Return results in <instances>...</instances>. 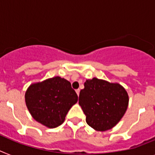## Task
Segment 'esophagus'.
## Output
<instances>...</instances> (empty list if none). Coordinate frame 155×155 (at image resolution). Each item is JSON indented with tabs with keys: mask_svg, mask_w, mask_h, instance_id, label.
Instances as JSON below:
<instances>
[{
	"mask_svg": "<svg viewBox=\"0 0 155 155\" xmlns=\"http://www.w3.org/2000/svg\"><path fill=\"white\" fill-rule=\"evenodd\" d=\"M80 89H77L76 91H75V92H76V94H77L78 96H79V94H80Z\"/></svg>",
	"mask_w": 155,
	"mask_h": 155,
	"instance_id": "34e87169",
	"label": "esophagus"
}]
</instances>
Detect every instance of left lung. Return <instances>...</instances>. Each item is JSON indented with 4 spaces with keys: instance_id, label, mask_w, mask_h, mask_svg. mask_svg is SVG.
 <instances>
[{
    "instance_id": "left-lung-1",
    "label": "left lung",
    "mask_w": 155,
    "mask_h": 155,
    "mask_svg": "<svg viewBox=\"0 0 155 155\" xmlns=\"http://www.w3.org/2000/svg\"><path fill=\"white\" fill-rule=\"evenodd\" d=\"M128 101V93L121 85L97 78L86 80L79 97L87 124L101 132L111 129L120 120Z\"/></svg>"
}]
</instances>
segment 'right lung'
Masks as SVG:
<instances>
[{
    "label": "right lung",
    "mask_w": 155,
    "mask_h": 155,
    "mask_svg": "<svg viewBox=\"0 0 155 155\" xmlns=\"http://www.w3.org/2000/svg\"><path fill=\"white\" fill-rule=\"evenodd\" d=\"M77 101L71 83L60 76L31 84L25 93L26 105L32 117L49 128L61 125Z\"/></svg>",
    "instance_id": "right-lung-1"
}]
</instances>
